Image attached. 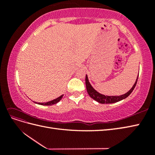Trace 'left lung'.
Segmentation results:
<instances>
[{"label":"left lung","instance_id":"8db88e82","mask_svg":"<svg viewBox=\"0 0 155 155\" xmlns=\"http://www.w3.org/2000/svg\"><path fill=\"white\" fill-rule=\"evenodd\" d=\"M138 77H139V74H138V77L137 78L135 83H134L133 87L130 88V91H128L127 93L120 95V96H107V95H104L98 93V92L96 90H94V88L91 86L89 81H88L87 75H86V78H85V83H86L87 93L92 98H93L94 101H96L98 102V103H101V104H110V103H117V102L123 100L124 98H126L127 97L129 96L130 93H132L133 91L134 90V87L136 86Z\"/></svg>","mask_w":155,"mask_h":155}]
</instances>
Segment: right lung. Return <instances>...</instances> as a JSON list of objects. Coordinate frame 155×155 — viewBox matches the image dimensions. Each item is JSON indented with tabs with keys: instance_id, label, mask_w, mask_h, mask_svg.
Returning a JSON list of instances; mask_svg holds the SVG:
<instances>
[{
	"instance_id": "add662e5",
	"label": "right lung",
	"mask_w": 155,
	"mask_h": 155,
	"mask_svg": "<svg viewBox=\"0 0 155 155\" xmlns=\"http://www.w3.org/2000/svg\"><path fill=\"white\" fill-rule=\"evenodd\" d=\"M62 97H63V94L61 95V96H60L59 97L57 98L56 99H54V100L51 101H48V102H47V103H38V104H41V105H47V106H51V105L54 104L56 103H58V102L62 99Z\"/></svg>"
}]
</instances>
